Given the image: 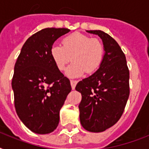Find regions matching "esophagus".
I'll return each instance as SVG.
<instances>
[{
    "label": "esophagus",
    "mask_w": 149,
    "mask_h": 149,
    "mask_svg": "<svg viewBox=\"0 0 149 149\" xmlns=\"http://www.w3.org/2000/svg\"><path fill=\"white\" fill-rule=\"evenodd\" d=\"M77 84V80H70V84H71V86H72V90H74Z\"/></svg>",
    "instance_id": "1"
}]
</instances>
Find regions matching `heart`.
<instances>
[{"instance_id": "obj_1", "label": "heart", "mask_w": 149, "mask_h": 149, "mask_svg": "<svg viewBox=\"0 0 149 149\" xmlns=\"http://www.w3.org/2000/svg\"><path fill=\"white\" fill-rule=\"evenodd\" d=\"M63 46L54 45L50 49V56L58 70L64 71L72 60L65 74L70 78H77L85 72L93 73L101 64L104 48L97 38L75 32L66 36L62 41Z\"/></svg>"}]
</instances>
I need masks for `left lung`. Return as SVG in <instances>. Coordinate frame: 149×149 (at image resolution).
I'll return each instance as SVG.
<instances>
[{
  "label": "left lung",
  "mask_w": 149,
  "mask_h": 149,
  "mask_svg": "<svg viewBox=\"0 0 149 149\" xmlns=\"http://www.w3.org/2000/svg\"><path fill=\"white\" fill-rule=\"evenodd\" d=\"M97 35L104 48L98 70L77 84L81 93L79 120L84 129L102 132L115 125L122 115L129 97V70L118 42L100 30L86 31Z\"/></svg>",
  "instance_id": "1"
}]
</instances>
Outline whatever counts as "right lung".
Wrapping results in <instances>:
<instances>
[{"label":"right lung","instance_id":"right-lung-1","mask_svg":"<svg viewBox=\"0 0 149 149\" xmlns=\"http://www.w3.org/2000/svg\"><path fill=\"white\" fill-rule=\"evenodd\" d=\"M68 29L47 28L27 39L14 70L11 86L20 120L36 134L51 133L59 121V111L72 88L57 69L51 47Z\"/></svg>","mask_w":149,"mask_h":149}]
</instances>
